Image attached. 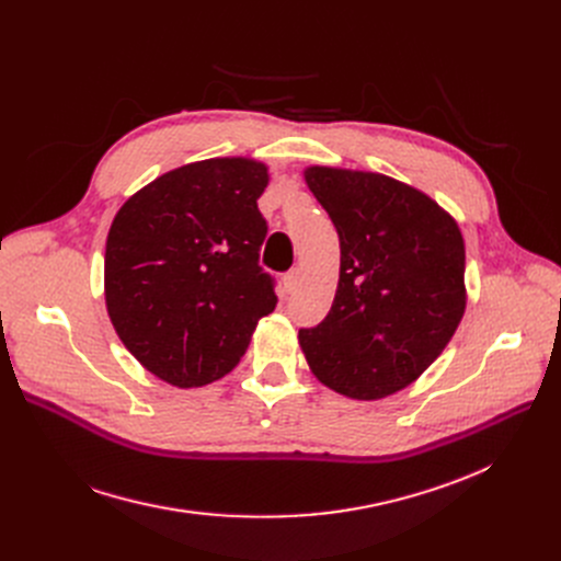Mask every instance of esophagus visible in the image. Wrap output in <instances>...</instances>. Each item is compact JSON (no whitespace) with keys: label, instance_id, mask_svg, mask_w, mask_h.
Listing matches in <instances>:
<instances>
[{"label":"esophagus","instance_id":"34e87169","mask_svg":"<svg viewBox=\"0 0 561 561\" xmlns=\"http://www.w3.org/2000/svg\"><path fill=\"white\" fill-rule=\"evenodd\" d=\"M302 284V271L300 268H293L290 273L284 275V286L286 290H296Z\"/></svg>","mask_w":561,"mask_h":561}]
</instances>
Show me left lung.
Listing matches in <instances>:
<instances>
[{"label": "left lung", "instance_id": "left-lung-1", "mask_svg": "<svg viewBox=\"0 0 561 561\" xmlns=\"http://www.w3.org/2000/svg\"><path fill=\"white\" fill-rule=\"evenodd\" d=\"M305 182L339 231L330 313L300 330L311 373L352 400H379L419 379L466 309L457 220L423 191L364 170L309 165Z\"/></svg>", "mask_w": 561, "mask_h": 561}]
</instances>
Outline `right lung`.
<instances>
[{
    "mask_svg": "<svg viewBox=\"0 0 561 561\" xmlns=\"http://www.w3.org/2000/svg\"><path fill=\"white\" fill-rule=\"evenodd\" d=\"M268 180V165L248 157L186 163L134 193L111 222L108 318L140 366L172 387L225 377L277 305L259 265L268 225L256 199Z\"/></svg>",
    "mask_w": 561,
    "mask_h": 561,
    "instance_id": "obj_1",
    "label": "right lung"
}]
</instances>
